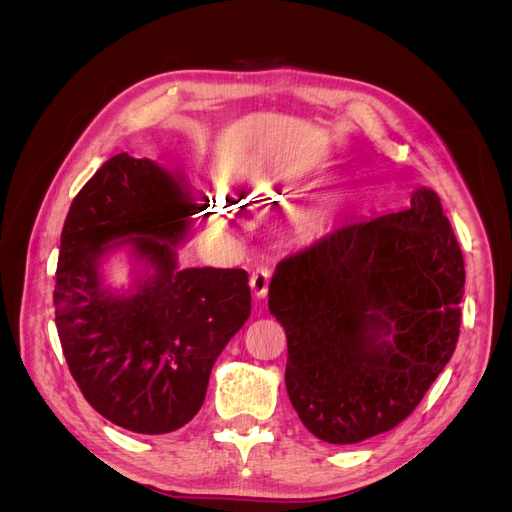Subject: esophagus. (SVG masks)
<instances>
[{
    "label": "esophagus",
    "mask_w": 512,
    "mask_h": 512,
    "mask_svg": "<svg viewBox=\"0 0 512 512\" xmlns=\"http://www.w3.org/2000/svg\"><path fill=\"white\" fill-rule=\"evenodd\" d=\"M269 280H271V269L269 267H258L252 275H250V286L256 299H265L269 292Z\"/></svg>",
    "instance_id": "34e87169"
}]
</instances>
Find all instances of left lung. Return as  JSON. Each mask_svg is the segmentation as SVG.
Returning <instances> with one entry per match:
<instances>
[{
  "mask_svg": "<svg viewBox=\"0 0 512 512\" xmlns=\"http://www.w3.org/2000/svg\"><path fill=\"white\" fill-rule=\"evenodd\" d=\"M466 269L440 196L350 222L284 258L269 312L288 339L286 389L329 444L391 431L421 404L459 337Z\"/></svg>",
  "mask_w": 512,
  "mask_h": 512,
  "instance_id": "obj_1",
  "label": "left lung"
}]
</instances>
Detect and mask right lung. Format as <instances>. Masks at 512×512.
I'll list each match as a JSON object with an SVG mask.
<instances>
[{
	"instance_id": "right-lung-1",
	"label": "right lung",
	"mask_w": 512,
	"mask_h": 512,
	"mask_svg": "<svg viewBox=\"0 0 512 512\" xmlns=\"http://www.w3.org/2000/svg\"><path fill=\"white\" fill-rule=\"evenodd\" d=\"M200 207L177 170L119 153L72 200L61 230L55 324L70 374L108 421L158 436L190 423L213 363L252 312L243 269L179 265ZM133 284L103 275L111 253Z\"/></svg>"
}]
</instances>
